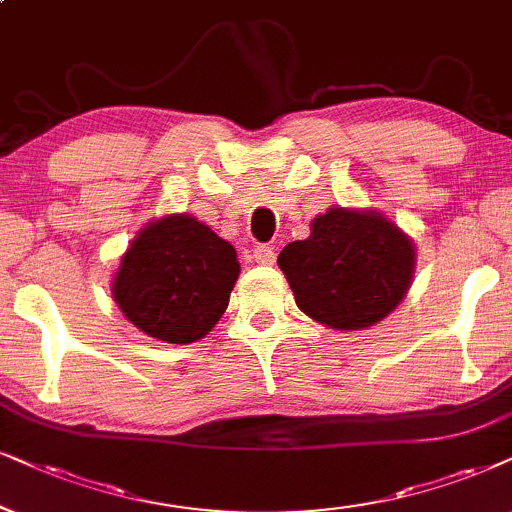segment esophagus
I'll return each mask as SVG.
<instances>
[{
    "label": "esophagus",
    "instance_id": "esophagus-1",
    "mask_svg": "<svg viewBox=\"0 0 512 512\" xmlns=\"http://www.w3.org/2000/svg\"><path fill=\"white\" fill-rule=\"evenodd\" d=\"M252 260H255L257 264H274L276 252L271 245H255V248H252Z\"/></svg>",
    "mask_w": 512,
    "mask_h": 512
}]
</instances>
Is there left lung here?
Masks as SVG:
<instances>
[{"mask_svg":"<svg viewBox=\"0 0 512 512\" xmlns=\"http://www.w3.org/2000/svg\"><path fill=\"white\" fill-rule=\"evenodd\" d=\"M413 260V243L378 212L333 208L314 219L307 241L281 250L278 267L304 314L338 331H359L401 302Z\"/></svg>","mask_w":512,"mask_h":512,"instance_id":"left-lung-1","label":"left lung"}]
</instances>
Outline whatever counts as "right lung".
I'll return each instance as SVG.
<instances>
[{
    "mask_svg": "<svg viewBox=\"0 0 512 512\" xmlns=\"http://www.w3.org/2000/svg\"><path fill=\"white\" fill-rule=\"evenodd\" d=\"M234 245L189 215L148 224L122 257L113 297L139 331L186 345L208 335L238 278Z\"/></svg>",
    "mask_w": 512,
    "mask_h": 512,
    "instance_id": "add662e5",
    "label": "right lung"
}]
</instances>
